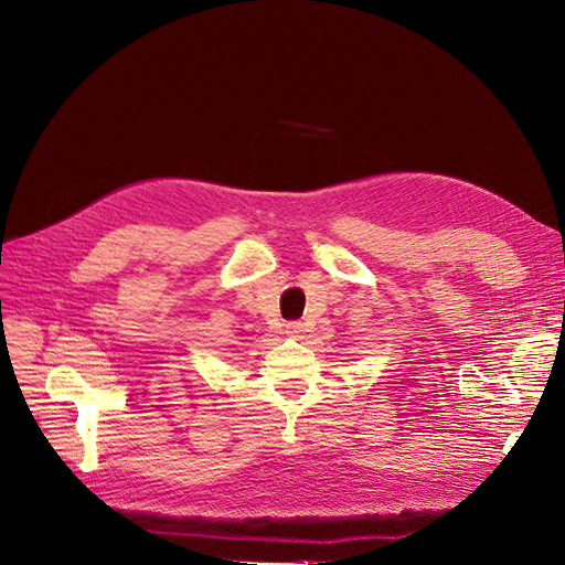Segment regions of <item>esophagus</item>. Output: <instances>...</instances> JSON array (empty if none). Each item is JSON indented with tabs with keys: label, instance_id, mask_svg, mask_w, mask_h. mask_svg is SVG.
I'll use <instances>...</instances> for the list:
<instances>
[{
	"label": "esophagus",
	"instance_id": "esophagus-1",
	"mask_svg": "<svg viewBox=\"0 0 565 565\" xmlns=\"http://www.w3.org/2000/svg\"><path fill=\"white\" fill-rule=\"evenodd\" d=\"M302 332H305V328H302V322H298V320H292V322H288V324H286V334H288V337H292V339H295V337H300Z\"/></svg>",
	"mask_w": 565,
	"mask_h": 565
}]
</instances>
